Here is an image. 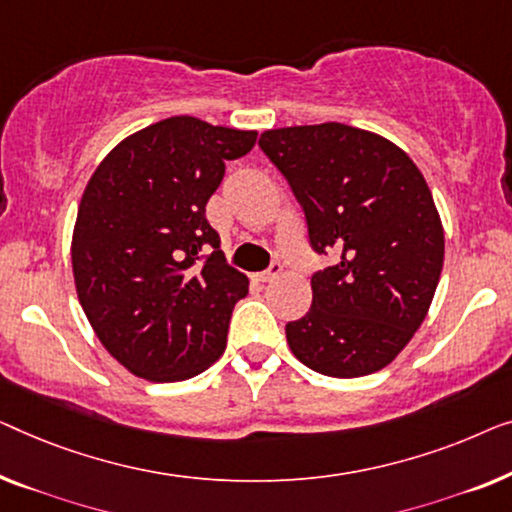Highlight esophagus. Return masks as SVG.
Masks as SVG:
<instances>
[{
  "instance_id": "obj_1",
  "label": "esophagus",
  "mask_w": 512,
  "mask_h": 512,
  "mask_svg": "<svg viewBox=\"0 0 512 512\" xmlns=\"http://www.w3.org/2000/svg\"><path fill=\"white\" fill-rule=\"evenodd\" d=\"M280 273H283V264L280 262H271V266L266 271H262L259 273V280H262V283H269V280H276Z\"/></svg>"
}]
</instances>
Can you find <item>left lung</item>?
Masks as SVG:
<instances>
[{"mask_svg":"<svg viewBox=\"0 0 512 512\" xmlns=\"http://www.w3.org/2000/svg\"><path fill=\"white\" fill-rule=\"evenodd\" d=\"M259 148L304 208L308 241L331 266L313 304L287 322L294 357L331 378L392 362L427 318L445 239L420 169L383 136L341 122L269 129Z\"/></svg>","mask_w":512,"mask_h":512,"instance_id":"1","label":"left lung"}]
</instances>
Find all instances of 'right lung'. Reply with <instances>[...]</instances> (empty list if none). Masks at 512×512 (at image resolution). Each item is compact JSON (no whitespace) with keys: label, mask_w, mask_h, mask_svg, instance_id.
<instances>
[{"label":"right lung","mask_w":512,"mask_h":512,"mask_svg":"<svg viewBox=\"0 0 512 512\" xmlns=\"http://www.w3.org/2000/svg\"><path fill=\"white\" fill-rule=\"evenodd\" d=\"M257 132L192 115L120 141L85 187L71 241L78 301L104 348L153 383L199 376L225 352L248 278L227 264L206 204Z\"/></svg>","instance_id":"add662e5"}]
</instances>
